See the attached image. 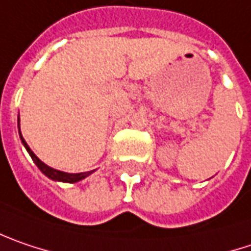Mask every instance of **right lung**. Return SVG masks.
I'll use <instances>...</instances> for the list:
<instances>
[{
  "mask_svg": "<svg viewBox=\"0 0 251 251\" xmlns=\"http://www.w3.org/2000/svg\"><path fill=\"white\" fill-rule=\"evenodd\" d=\"M18 132H20V138H21L24 148H25L26 152L29 153L31 159L34 160V163L38 166V169L41 170L47 177H50L51 180H55V182H64V183H76V182L85 179L86 176H89V175H92V173L95 172V170H91V172H83V173H67V172H61V170L53 169L51 166L45 165V163H44V162L31 151V148H29L28 143L25 142V139L23 138V135H21V129H20V118H18Z\"/></svg>",
  "mask_w": 251,
  "mask_h": 251,
  "instance_id": "add662e5",
  "label": "right lung"
}]
</instances>
